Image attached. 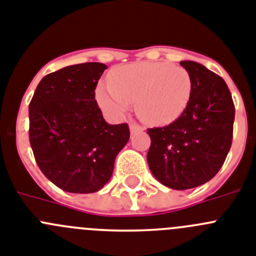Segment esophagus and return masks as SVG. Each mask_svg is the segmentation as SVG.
Instances as JSON below:
<instances>
[{
    "mask_svg": "<svg viewBox=\"0 0 256 256\" xmlns=\"http://www.w3.org/2000/svg\"><path fill=\"white\" fill-rule=\"evenodd\" d=\"M139 131H144V128H142V126H140L139 124L135 122V121H131V122H130V132L135 134V132H139Z\"/></svg>",
    "mask_w": 256,
    "mask_h": 256,
    "instance_id": "34e87169",
    "label": "esophagus"
}]
</instances>
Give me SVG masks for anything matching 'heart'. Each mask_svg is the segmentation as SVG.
<instances>
[{
  "label": "heart",
  "instance_id": "b5f03b06",
  "mask_svg": "<svg viewBox=\"0 0 256 256\" xmlns=\"http://www.w3.org/2000/svg\"><path fill=\"white\" fill-rule=\"evenodd\" d=\"M191 79L184 68L168 62H139L110 72V84L96 85V98L112 116H121L136 102L138 114L152 125L178 118L190 100Z\"/></svg>",
  "mask_w": 256,
  "mask_h": 256
}]
</instances>
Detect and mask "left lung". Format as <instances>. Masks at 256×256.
<instances>
[{
  "instance_id": "obj_1",
  "label": "left lung",
  "mask_w": 256,
  "mask_h": 256,
  "mask_svg": "<svg viewBox=\"0 0 256 256\" xmlns=\"http://www.w3.org/2000/svg\"><path fill=\"white\" fill-rule=\"evenodd\" d=\"M190 75V100L182 114L164 128H148L149 168L174 190L198 188L213 178L232 144L234 106L224 80L206 66L181 61Z\"/></svg>"
}]
</instances>
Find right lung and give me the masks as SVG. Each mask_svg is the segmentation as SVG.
I'll return each instance as SVG.
<instances>
[{
	"instance_id": "right-lung-1",
	"label": "right lung",
	"mask_w": 256,
	"mask_h": 256,
	"mask_svg": "<svg viewBox=\"0 0 256 256\" xmlns=\"http://www.w3.org/2000/svg\"><path fill=\"white\" fill-rule=\"evenodd\" d=\"M106 68L104 64L85 62L48 74L29 104V142L36 164L68 192L100 190L130 139L128 124L106 122L96 100Z\"/></svg>"
}]
</instances>
